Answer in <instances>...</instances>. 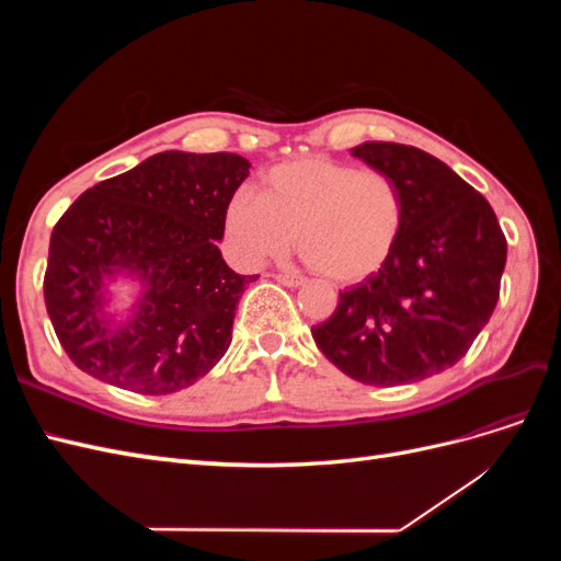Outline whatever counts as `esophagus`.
<instances>
[{
    "mask_svg": "<svg viewBox=\"0 0 561 561\" xmlns=\"http://www.w3.org/2000/svg\"><path fill=\"white\" fill-rule=\"evenodd\" d=\"M280 285L285 287H301L304 285V278L301 276H295V274H276L274 276Z\"/></svg>",
    "mask_w": 561,
    "mask_h": 561,
    "instance_id": "34e87169",
    "label": "esophagus"
}]
</instances>
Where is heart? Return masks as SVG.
<instances>
[{
    "label": "heart",
    "mask_w": 561,
    "mask_h": 561,
    "mask_svg": "<svg viewBox=\"0 0 561 561\" xmlns=\"http://www.w3.org/2000/svg\"><path fill=\"white\" fill-rule=\"evenodd\" d=\"M404 225L398 182L330 159L274 165L260 196L236 192L225 213L227 236L245 264L278 260L297 248L339 283L363 280L393 254Z\"/></svg>",
    "instance_id": "obj_1"
}]
</instances>
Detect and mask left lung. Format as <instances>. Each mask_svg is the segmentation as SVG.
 <instances>
[{
	"instance_id": "1",
	"label": "left lung",
	"mask_w": 561,
	"mask_h": 561,
	"mask_svg": "<svg viewBox=\"0 0 561 561\" xmlns=\"http://www.w3.org/2000/svg\"><path fill=\"white\" fill-rule=\"evenodd\" d=\"M351 154L398 182L404 225L388 262L311 334L360 383L428 379L461 360L494 313L505 236L489 201L423 149L371 140Z\"/></svg>"
}]
</instances>
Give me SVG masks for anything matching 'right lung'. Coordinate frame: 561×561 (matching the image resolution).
I'll list each match as a JSON object with an SVG mask.
<instances>
[{"label": "right lung", "instance_id": "add662e5", "mask_svg": "<svg viewBox=\"0 0 561 561\" xmlns=\"http://www.w3.org/2000/svg\"><path fill=\"white\" fill-rule=\"evenodd\" d=\"M250 161L161 151L83 192L50 233L46 311L70 360L142 396L192 386L222 360L245 285L225 262L231 196ZM114 284L131 287L116 308Z\"/></svg>", "mask_w": 561, "mask_h": 561}]
</instances>
